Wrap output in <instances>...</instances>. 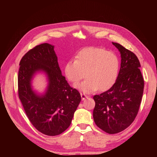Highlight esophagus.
<instances>
[{
	"label": "esophagus",
	"instance_id": "obj_1",
	"mask_svg": "<svg viewBox=\"0 0 157 157\" xmlns=\"http://www.w3.org/2000/svg\"><path fill=\"white\" fill-rule=\"evenodd\" d=\"M80 96H81V98H82V100H84L85 99H87L88 98V96H86V95H85L84 94H80Z\"/></svg>",
	"mask_w": 157,
	"mask_h": 157
}]
</instances>
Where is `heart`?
I'll return each instance as SVG.
<instances>
[{
  "instance_id": "heart-1",
  "label": "heart",
  "mask_w": 157,
  "mask_h": 157,
  "mask_svg": "<svg viewBox=\"0 0 157 157\" xmlns=\"http://www.w3.org/2000/svg\"><path fill=\"white\" fill-rule=\"evenodd\" d=\"M119 60L112 52L103 48L92 47L80 51L75 59L67 61L64 67L66 78L73 84L82 79L85 73L86 79L76 86V88L85 94L105 90L115 83L117 79Z\"/></svg>"
}]
</instances>
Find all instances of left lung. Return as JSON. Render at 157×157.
<instances>
[{"mask_svg": "<svg viewBox=\"0 0 157 157\" xmlns=\"http://www.w3.org/2000/svg\"><path fill=\"white\" fill-rule=\"evenodd\" d=\"M112 43L120 52L121 69L113 86L94 96L96 105L93 111L96 124L110 134L123 131L134 121L144 88L138 58L120 44Z\"/></svg>", "mask_w": 157, "mask_h": 157, "instance_id": "left-lung-1", "label": "left lung"}]
</instances>
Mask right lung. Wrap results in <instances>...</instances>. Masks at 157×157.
I'll use <instances>...</instances> for the list:
<instances>
[{"instance_id":"right-lung-1","label":"right lung","mask_w":157,"mask_h":157,"mask_svg":"<svg viewBox=\"0 0 157 157\" xmlns=\"http://www.w3.org/2000/svg\"><path fill=\"white\" fill-rule=\"evenodd\" d=\"M20 65L18 95L28 118L42 134H61L70 126L81 96L61 74L54 46L44 43L35 46L23 56ZM39 72H44L48 82L43 94L37 93L32 86Z\"/></svg>"}]
</instances>
